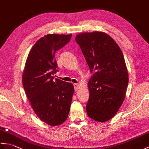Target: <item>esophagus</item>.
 I'll return each instance as SVG.
<instances>
[{
  "label": "esophagus",
  "mask_w": 149,
  "mask_h": 149,
  "mask_svg": "<svg viewBox=\"0 0 149 149\" xmlns=\"http://www.w3.org/2000/svg\"><path fill=\"white\" fill-rule=\"evenodd\" d=\"M74 90H75V91H77L79 89V85H78V84H74Z\"/></svg>",
  "instance_id": "obj_1"
}]
</instances>
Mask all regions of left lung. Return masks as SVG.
I'll use <instances>...</instances> for the list:
<instances>
[{
	"instance_id": "left-lung-1",
	"label": "left lung",
	"mask_w": 149,
	"mask_h": 149,
	"mask_svg": "<svg viewBox=\"0 0 149 149\" xmlns=\"http://www.w3.org/2000/svg\"><path fill=\"white\" fill-rule=\"evenodd\" d=\"M79 45L91 73L88 82V116L104 122L116 115L125 99L128 72L123 53L112 38L103 32L79 34Z\"/></svg>"
}]
</instances>
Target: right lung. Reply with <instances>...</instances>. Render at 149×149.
<instances>
[{
	"label": "right lung",
	"instance_id": "add662e5",
	"mask_svg": "<svg viewBox=\"0 0 149 149\" xmlns=\"http://www.w3.org/2000/svg\"><path fill=\"white\" fill-rule=\"evenodd\" d=\"M72 34H47L34 44L28 55L22 75L25 92L38 117L56 126L67 119L74 95L72 83L52 75L58 71L57 50L63 48Z\"/></svg>",
	"mask_w": 149,
	"mask_h": 149
}]
</instances>
